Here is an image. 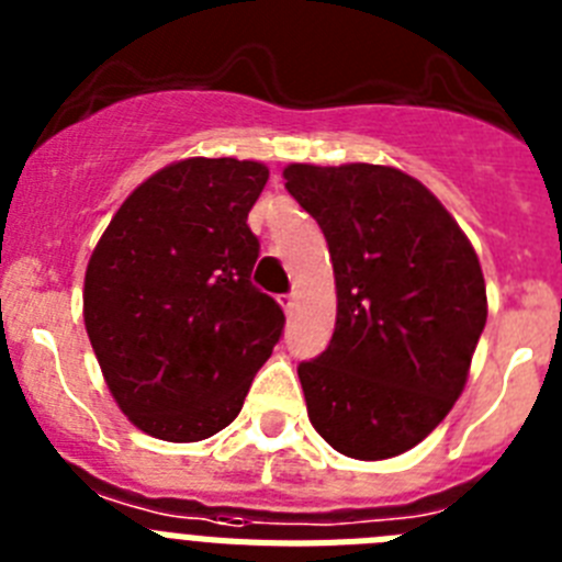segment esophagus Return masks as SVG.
Segmentation results:
<instances>
[{"label": "esophagus", "mask_w": 562, "mask_h": 562, "mask_svg": "<svg viewBox=\"0 0 562 562\" xmlns=\"http://www.w3.org/2000/svg\"><path fill=\"white\" fill-rule=\"evenodd\" d=\"M278 304H281V310L290 315V312L295 310V295H281V297H278Z\"/></svg>", "instance_id": "obj_1"}]
</instances>
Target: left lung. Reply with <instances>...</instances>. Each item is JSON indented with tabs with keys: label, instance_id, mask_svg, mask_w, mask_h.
Instances as JSON below:
<instances>
[{
	"label": "left lung",
	"instance_id": "left-lung-1",
	"mask_svg": "<svg viewBox=\"0 0 562 562\" xmlns=\"http://www.w3.org/2000/svg\"><path fill=\"white\" fill-rule=\"evenodd\" d=\"M284 180L324 231L337 290L329 349L297 366L312 428L349 459H394L464 391L486 324L481 261L400 168L290 162Z\"/></svg>",
	"mask_w": 562,
	"mask_h": 562
}]
</instances>
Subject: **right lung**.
Listing matches in <instances>:
<instances>
[{
    "mask_svg": "<svg viewBox=\"0 0 562 562\" xmlns=\"http://www.w3.org/2000/svg\"><path fill=\"white\" fill-rule=\"evenodd\" d=\"M270 168L188 157L151 173L112 216L83 278V326L134 428L202 441L238 416L284 312L250 284L247 213Z\"/></svg>",
    "mask_w": 562,
    "mask_h": 562,
    "instance_id": "obj_1",
    "label": "right lung"
}]
</instances>
